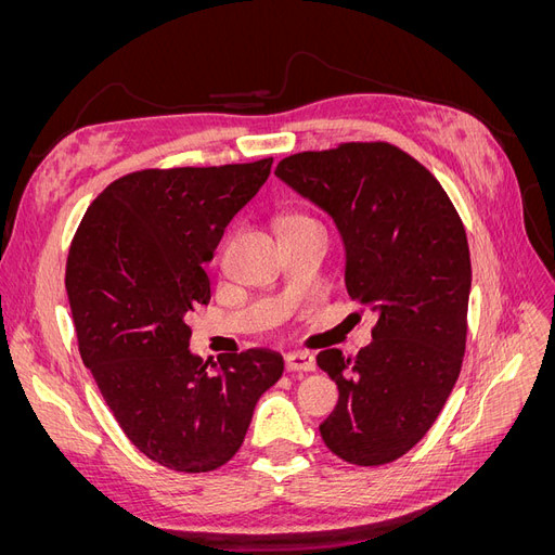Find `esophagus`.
I'll return each mask as SVG.
<instances>
[{"label": "esophagus", "instance_id": "34e87169", "mask_svg": "<svg viewBox=\"0 0 555 555\" xmlns=\"http://www.w3.org/2000/svg\"><path fill=\"white\" fill-rule=\"evenodd\" d=\"M284 365H287L289 373H312L317 367L310 351H292V354L284 357Z\"/></svg>", "mask_w": 555, "mask_h": 555}]
</instances>
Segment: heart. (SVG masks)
<instances>
[{
	"mask_svg": "<svg viewBox=\"0 0 555 555\" xmlns=\"http://www.w3.org/2000/svg\"><path fill=\"white\" fill-rule=\"evenodd\" d=\"M280 233H289V231H296V229H304V227H310V224H317L310 215L306 212H298V210H289V212H282L280 215Z\"/></svg>",
	"mask_w": 555,
	"mask_h": 555,
	"instance_id": "obj_1",
	"label": "heart"
}]
</instances>
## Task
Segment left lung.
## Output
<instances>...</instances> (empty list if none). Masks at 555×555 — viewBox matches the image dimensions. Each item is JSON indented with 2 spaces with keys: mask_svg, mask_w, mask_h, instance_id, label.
<instances>
[{
  "mask_svg": "<svg viewBox=\"0 0 555 555\" xmlns=\"http://www.w3.org/2000/svg\"><path fill=\"white\" fill-rule=\"evenodd\" d=\"M275 176L333 217L347 294L377 312L357 357L317 354L340 391L319 433L347 463H391L428 433L461 373L473 282L465 227L438 178L384 141L284 157Z\"/></svg>",
  "mask_w": 555,
  "mask_h": 555,
  "instance_id": "8db88e82",
  "label": "left lung"
}]
</instances>
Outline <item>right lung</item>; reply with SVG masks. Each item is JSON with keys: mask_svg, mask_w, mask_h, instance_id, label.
<instances>
[{"mask_svg": "<svg viewBox=\"0 0 555 555\" xmlns=\"http://www.w3.org/2000/svg\"><path fill=\"white\" fill-rule=\"evenodd\" d=\"M271 164L117 178L82 215L66 257L82 363L129 442L176 473H210L236 456L257 400L284 371L271 349L222 357L208 371L190 351L188 326L210 300L204 263Z\"/></svg>", "mask_w": 555, "mask_h": 555, "instance_id": "1", "label": "right lung"}]
</instances>
